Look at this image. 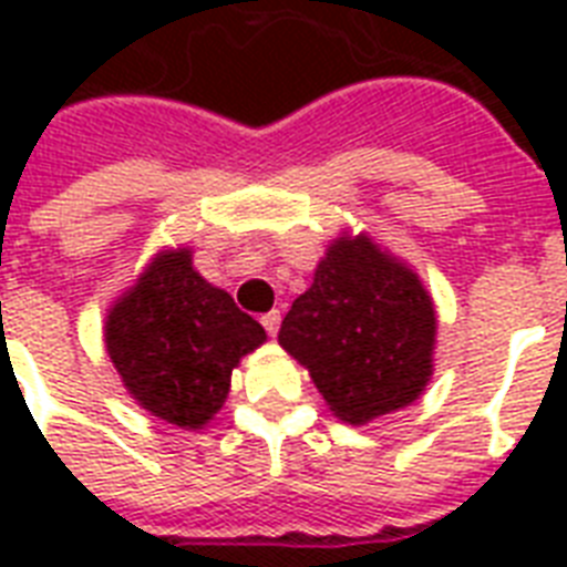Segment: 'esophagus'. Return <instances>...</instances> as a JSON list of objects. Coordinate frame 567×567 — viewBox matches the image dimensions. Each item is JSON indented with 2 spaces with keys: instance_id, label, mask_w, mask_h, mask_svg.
I'll list each match as a JSON object with an SVG mask.
<instances>
[{
  "instance_id": "1",
  "label": "esophagus",
  "mask_w": 567,
  "mask_h": 567,
  "mask_svg": "<svg viewBox=\"0 0 567 567\" xmlns=\"http://www.w3.org/2000/svg\"><path fill=\"white\" fill-rule=\"evenodd\" d=\"M279 320H282V315H279V311H267L265 318H261V327L267 329V336H276V332H279Z\"/></svg>"
}]
</instances>
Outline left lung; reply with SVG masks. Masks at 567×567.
<instances>
[{
  "instance_id": "obj_1",
  "label": "left lung",
  "mask_w": 567,
  "mask_h": 567,
  "mask_svg": "<svg viewBox=\"0 0 567 567\" xmlns=\"http://www.w3.org/2000/svg\"><path fill=\"white\" fill-rule=\"evenodd\" d=\"M279 344L309 368L336 417L368 423L414 403L430 382L435 309L403 261L368 235H344L285 315Z\"/></svg>"
}]
</instances>
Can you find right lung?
I'll return each instance as SVG.
<instances>
[{
	"label": "right lung",
	"instance_id": "right-lung-1",
	"mask_svg": "<svg viewBox=\"0 0 567 567\" xmlns=\"http://www.w3.org/2000/svg\"><path fill=\"white\" fill-rule=\"evenodd\" d=\"M267 336L194 270L190 249H164L105 320V350L146 412L199 430L220 412L231 371Z\"/></svg>",
	"mask_w": 567,
	"mask_h": 567
}]
</instances>
